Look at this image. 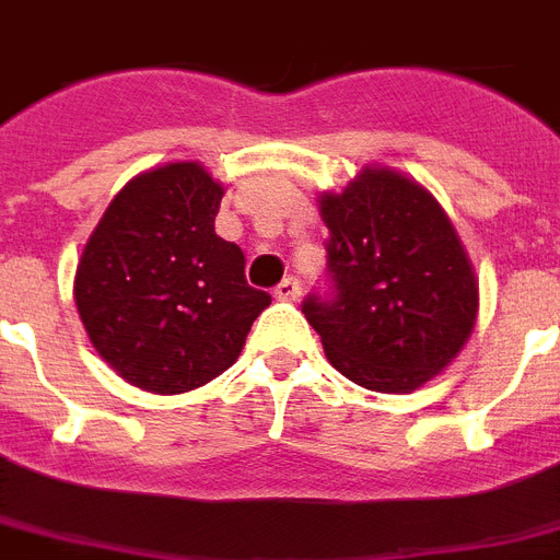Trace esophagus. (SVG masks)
I'll return each instance as SVG.
<instances>
[{
	"mask_svg": "<svg viewBox=\"0 0 560 560\" xmlns=\"http://www.w3.org/2000/svg\"><path fill=\"white\" fill-rule=\"evenodd\" d=\"M299 293H302V284H299V279H293V276L281 281L279 288H276V299H279V302H295Z\"/></svg>",
	"mask_w": 560,
	"mask_h": 560,
	"instance_id": "esophagus-1",
	"label": "esophagus"
}]
</instances>
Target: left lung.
<instances>
[{
    "mask_svg": "<svg viewBox=\"0 0 560 560\" xmlns=\"http://www.w3.org/2000/svg\"><path fill=\"white\" fill-rule=\"evenodd\" d=\"M316 201L336 295H311L302 311L327 362L368 390L422 388L469 342L480 307L452 218L425 186L380 163Z\"/></svg>",
    "mask_w": 560,
    "mask_h": 560,
    "instance_id": "8db88e82",
    "label": "left lung"
}]
</instances>
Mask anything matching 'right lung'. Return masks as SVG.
<instances>
[{
  "mask_svg": "<svg viewBox=\"0 0 560 560\" xmlns=\"http://www.w3.org/2000/svg\"><path fill=\"white\" fill-rule=\"evenodd\" d=\"M224 184L198 161L140 172L85 241L74 304L94 351L149 394H186L224 374L270 295L244 253L215 235Z\"/></svg>",
  "mask_w": 560,
  "mask_h": 560,
  "instance_id": "1",
  "label": "right lung"
}]
</instances>
